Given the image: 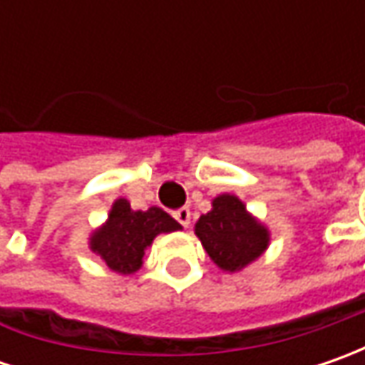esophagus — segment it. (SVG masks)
<instances>
[{"label":"esophagus","mask_w":365,"mask_h":365,"mask_svg":"<svg viewBox=\"0 0 365 365\" xmlns=\"http://www.w3.org/2000/svg\"><path fill=\"white\" fill-rule=\"evenodd\" d=\"M175 219L182 225V227H189L190 225V211L187 207H182V209H178L175 211Z\"/></svg>","instance_id":"1"}]
</instances>
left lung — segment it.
Listing matches in <instances>:
<instances>
[{
    "label": "left lung",
    "mask_w": 365,
    "mask_h": 365,
    "mask_svg": "<svg viewBox=\"0 0 365 365\" xmlns=\"http://www.w3.org/2000/svg\"><path fill=\"white\" fill-rule=\"evenodd\" d=\"M195 235L213 264L230 274L247 268L270 245V230L232 192L211 201V211L195 223Z\"/></svg>",
    "instance_id": "1"
}]
</instances>
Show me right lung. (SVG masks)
<instances>
[{"label": "right lung", "instance_id": "right-lung-1", "mask_svg": "<svg viewBox=\"0 0 365 365\" xmlns=\"http://www.w3.org/2000/svg\"><path fill=\"white\" fill-rule=\"evenodd\" d=\"M178 230L182 225L160 207L133 211L128 199H115L106 221L89 235V250L111 272L128 276L142 268L144 254L156 235Z\"/></svg>", "mask_w": 365, "mask_h": 365}]
</instances>
